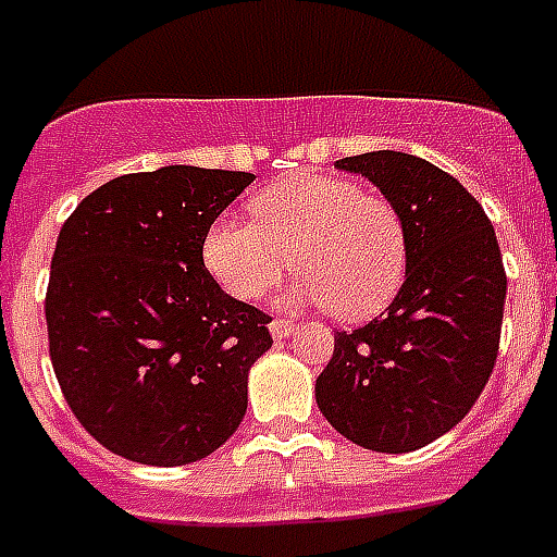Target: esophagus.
<instances>
[{
	"mask_svg": "<svg viewBox=\"0 0 557 557\" xmlns=\"http://www.w3.org/2000/svg\"><path fill=\"white\" fill-rule=\"evenodd\" d=\"M269 330H271V335H274V338H288V335L297 330V323L288 321V318H274Z\"/></svg>",
	"mask_w": 557,
	"mask_h": 557,
	"instance_id": "obj_1",
	"label": "esophagus"
}]
</instances>
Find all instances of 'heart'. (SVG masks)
<instances>
[{
  "label": "heart",
  "instance_id": "obj_1",
  "mask_svg": "<svg viewBox=\"0 0 557 557\" xmlns=\"http://www.w3.org/2000/svg\"><path fill=\"white\" fill-rule=\"evenodd\" d=\"M253 222L219 216L201 257L219 286L239 300L269 292L288 262L300 277L286 304L332 306L364 321L396 297L407 271V227L396 205L338 176H292L251 199Z\"/></svg>",
  "mask_w": 557,
  "mask_h": 557
}]
</instances>
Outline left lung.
<instances>
[{"label": "left lung", "instance_id": "obj_1", "mask_svg": "<svg viewBox=\"0 0 557 557\" xmlns=\"http://www.w3.org/2000/svg\"><path fill=\"white\" fill-rule=\"evenodd\" d=\"M335 168L396 205L407 271L384 314L335 335L314 398L349 442L407 454L462 422L492 375L506 304L500 245L480 201L431 161L379 150Z\"/></svg>", "mask_w": 557, "mask_h": 557}]
</instances>
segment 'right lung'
Returning a JSON list of instances; mask_svg holds the SVG:
<instances>
[{
  "label": "right lung",
  "mask_w": 557,
  "mask_h": 557,
  "mask_svg": "<svg viewBox=\"0 0 557 557\" xmlns=\"http://www.w3.org/2000/svg\"><path fill=\"white\" fill-rule=\"evenodd\" d=\"M251 173L173 164L117 176L74 208L46 292L48 352L77 422L141 466H187L225 445L269 314L225 295L201 257Z\"/></svg>",
  "instance_id": "right-lung-1"
}]
</instances>
